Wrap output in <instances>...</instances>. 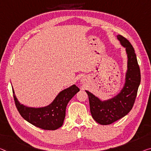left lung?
Instances as JSON below:
<instances>
[{
  "label": "left lung",
  "mask_w": 151,
  "mask_h": 151,
  "mask_svg": "<svg viewBox=\"0 0 151 151\" xmlns=\"http://www.w3.org/2000/svg\"><path fill=\"white\" fill-rule=\"evenodd\" d=\"M117 38L126 48L127 69L126 81L121 91L115 96L101 101L88 90L90 113L93 119L101 125H109L126 116L133 107L140 83V71L133 46L126 38L117 35Z\"/></svg>",
  "instance_id": "left-lung-1"
}]
</instances>
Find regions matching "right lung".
Masks as SVG:
<instances>
[{
	"instance_id": "obj_1",
	"label": "right lung",
	"mask_w": 151,
	"mask_h": 151,
	"mask_svg": "<svg viewBox=\"0 0 151 151\" xmlns=\"http://www.w3.org/2000/svg\"><path fill=\"white\" fill-rule=\"evenodd\" d=\"M79 91L78 87L75 84L72 85L60 92L49 105L34 108L21 104L16 98L13 88L16 107L22 117L34 126L46 130H55L62 126L65 117L66 106L69 101Z\"/></svg>"
}]
</instances>
